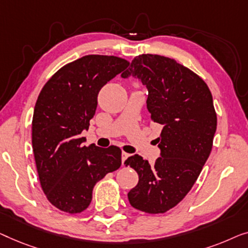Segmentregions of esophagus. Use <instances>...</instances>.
<instances>
[{
  "instance_id": "34e87169",
  "label": "esophagus",
  "mask_w": 248,
  "mask_h": 248,
  "mask_svg": "<svg viewBox=\"0 0 248 248\" xmlns=\"http://www.w3.org/2000/svg\"><path fill=\"white\" fill-rule=\"evenodd\" d=\"M128 157H129V154H128V153H125V152H123V153H121V159H123V165H124V160L127 159Z\"/></svg>"
}]
</instances>
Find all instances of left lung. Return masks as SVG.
Returning a JSON list of instances; mask_svg holds the SVG:
<instances>
[{
	"label": "left lung",
	"instance_id": "left-lung-1",
	"mask_svg": "<svg viewBox=\"0 0 248 248\" xmlns=\"http://www.w3.org/2000/svg\"><path fill=\"white\" fill-rule=\"evenodd\" d=\"M130 75L147 86L151 120L163 129L157 138L162 156L154 165L137 154L125 159L139 177L128 199L137 210L164 214L183 200L200 175L212 149L217 113L205 82L175 59L136 56L121 76Z\"/></svg>",
	"mask_w": 248,
	"mask_h": 248
}]
</instances>
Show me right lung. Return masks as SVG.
<instances>
[{
	"instance_id": "1",
	"label": "right lung",
	"mask_w": 248,
	"mask_h": 248,
	"mask_svg": "<svg viewBox=\"0 0 248 248\" xmlns=\"http://www.w3.org/2000/svg\"><path fill=\"white\" fill-rule=\"evenodd\" d=\"M117 56L88 55L68 62L48 79L32 118V151L47 200L66 214H81L93 187L121 165V149L84 146L102 86L128 67Z\"/></svg>"
}]
</instances>
